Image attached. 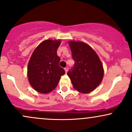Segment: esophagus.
Instances as JSON below:
<instances>
[{
    "mask_svg": "<svg viewBox=\"0 0 132 132\" xmlns=\"http://www.w3.org/2000/svg\"><path fill=\"white\" fill-rule=\"evenodd\" d=\"M64 71H65V72H66V74L67 73L68 71V68H64Z\"/></svg>",
    "mask_w": 132,
    "mask_h": 132,
    "instance_id": "34e87169",
    "label": "esophagus"
}]
</instances>
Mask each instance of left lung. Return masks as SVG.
<instances>
[{
  "mask_svg": "<svg viewBox=\"0 0 132 132\" xmlns=\"http://www.w3.org/2000/svg\"><path fill=\"white\" fill-rule=\"evenodd\" d=\"M69 45L75 63L68 76L76 90L90 93L102 81L104 69L101 60L95 50L85 42L71 40Z\"/></svg>",
  "mask_w": 132,
  "mask_h": 132,
  "instance_id": "1",
  "label": "left lung"
}]
</instances>
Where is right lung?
Returning <instances> with one entry per match:
<instances>
[{"mask_svg":"<svg viewBox=\"0 0 132 132\" xmlns=\"http://www.w3.org/2000/svg\"><path fill=\"white\" fill-rule=\"evenodd\" d=\"M60 40L43 41L35 49L28 65V77L33 88L40 93H48L56 88L65 71L59 66L57 49Z\"/></svg>","mask_w":132,"mask_h":132,"instance_id":"add662e5","label":"right lung"}]
</instances>
